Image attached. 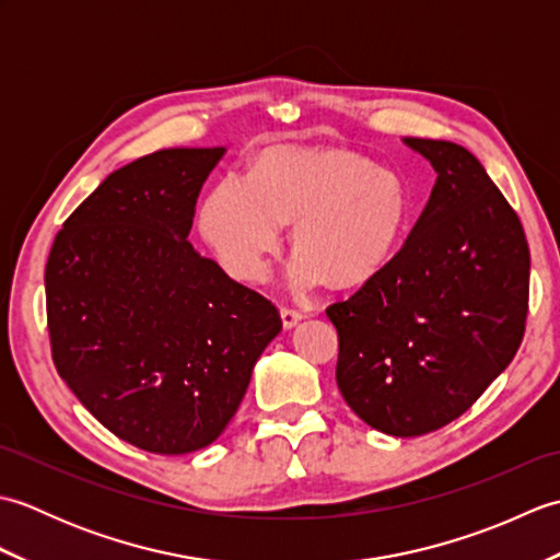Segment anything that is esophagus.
<instances>
[{"mask_svg": "<svg viewBox=\"0 0 560 560\" xmlns=\"http://www.w3.org/2000/svg\"><path fill=\"white\" fill-rule=\"evenodd\" d=\"M281 319H283V327L291 329L295 327L303 319V313L295 311V307H281Z\"/></svg>", "mask_w": 560, "mask_h": 560, "instance_id": "34e87169", "label": "esophagus"}]
</instances>
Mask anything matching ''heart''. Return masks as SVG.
Returning <instances> with one entry per match:
<instances>
[{
	"label": "heart",
	"mask_w": 560,
	"mask_h": 560,
	"mask_svg": "<svg viewBox=\"0 0 560 560\" xmlns=\"http://www.w3.org/2000/svg\"><path fill=\"white\" fill-rule=\"evenodd\" d=\"M404 219L407 192L392 171L343 149H273L249 180L229 175L211 187L199 225L233 279L259 281L281 247V223L293 221V283L353 287L385 267Z\"/></svg>",
	"instance_id": "1"
}]
</instances>
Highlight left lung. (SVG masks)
Listing matches in <instances>:
<instances>
[{"label": "left lung", "mask_w": 560, "mask_h": 560, "mask_svg": "<svg viewBox=\"0 0 560 560\" xmlns=\"http://www.w3.org/2000/svg\"><path fill=\"white\" fill-rule=\"evenodd\" d=\"M438 180L407 243L327 317L337 385L355 416L397 438L459 419L525 337L529 245L479 159L440 139H404Z\"/></svg>", "instance_id": "left-lung-1"}]
</instances>
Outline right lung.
<instances>
[{
	"instance_id": "right-lung-1",
	"label": "right lung",
	"mask_w": 560,
	"mask_h": 560,
	"mask_svg": "<svg viewBox=\"0 0 560 560\" xmlns=\"http://www.w3.org/2000/svg\"><path fill=\"white\" fill-rule=\"evenodd\" d=\"M217 149H163L110 173L45 265L52 361L120 440L156 455L211 445L281 331L277 305L187 241Z\"/></svg>"
}]
</instances>
